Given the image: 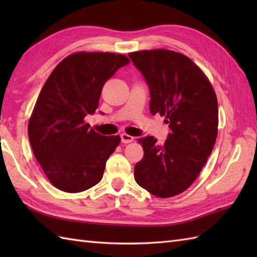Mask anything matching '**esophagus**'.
Listing matches in <instances>:
<instances>
[{
    "label": "esophagus",
    "mask_w": 257,
    "mask_h": 257,
    "mask_svg": "<svg viewBox=\"0 0 257 257\" xmlns=\"http://www.w3.org/2000/svg\"><path fill=\"white\" fill-rule=\"evenodd\" d=\"M120 138H121L122 144H129L132 143V141H134V137H132V136H129L127 134H121L120 135Z\"/></svg>",
    "instance_id": "1"
}]
</instances>
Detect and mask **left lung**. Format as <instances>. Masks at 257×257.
<instances>
[{
    "label": "left lung",
    "instance_id": "obj_1",
    "mask_svg": "<svg viewBox=\"0 0 257 257\" xmlns=\"http://www.w3.org/2000/svg\"><path fill=\"white\" fill-rule=\"evenodd\" d=\"M150 94L151 113L166 116L170 132L163 146L139 139L144 158L135 166L141 188L159 198L187 190L211 155L217 136V100L203 72L183 54L168 50L130 53Z\"/></svg>",
    "mask_w": 257,
    "mask_h": 257
}]
</instances>
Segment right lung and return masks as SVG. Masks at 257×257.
I'll return each instance as SVG.
<instances>
[{
  "label": "right lung",
  "instance_id": "obj_1",
  "mask_svg": "<svg viewBox=\"0 0 257 257\" xmlns=\"http://www.w3.org/2000/svg\"><path fill=\"white\" fill-rule=\"evenodd\" d=\"M129 64L121 54L75 53L53 70L29 121L37 162L54 187L81 192L100 181L119 136L89 129L84 118L98 108L103 84Z\"/></svg>",
  "mask_w": 257,
  "mask_h": 257
}]
</instances>
